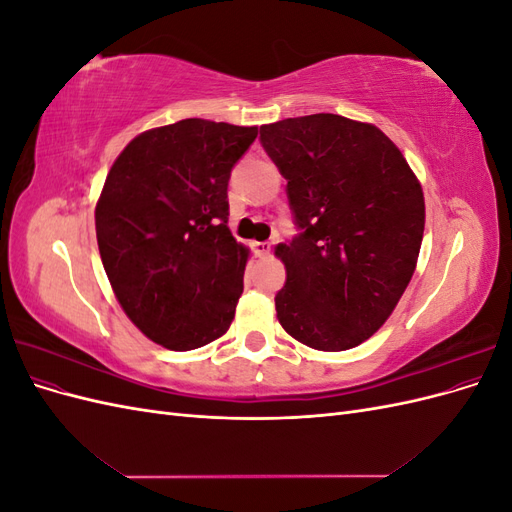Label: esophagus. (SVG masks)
<instances>
[{
	"instance_id": "34e87169",
	"label": "esophagus",
	"mask_w": 512,
	"mask_h": 512,
	"mask_svg": "<svg viewBox=\"0 0 512 512\" xmlns=\"http://www.w3.org/2000/svg\"><path fill=\"white\" fill-rule=\"evenodd\" d=\"M271 247H273L271 241H254L252 243V250L258 258H267L271 254Z\"/></svg>"
}]
</instances>
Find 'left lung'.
<instances>
[{"label":"left lung","instance_id":"8db88e82","mask_svg":"<svg viewBox=\"0 0 512 512\" xmlns=\"http://www.w3.org/2000/svg\"><path fill=\"white\" fill-rule=\"evenodd\" d=\"M260 143L288 181L299 230L275 247L286 265L277 320L309 348L359 346L412 280L425 230L421 183L389 136L342 115L269 123Z\"/></svg>","mask_w":512,"mask_h":512}]
</instances>
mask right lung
Returning a JSON list of instances; mask_svg holds the SVG:
<instances>
[{
    "label": "right lung",
    "instance_id": "obj_1",
    "mask_svg": "<svg viewBox=\"0 0 512 512\" xmlns=\"http://www.w3.org/2000/svg\"><path fill=\"white\" fill-rule=\"evenodd\" d=\"M258 128L181 119L138 134L96 205L102 265L123 312L151 342L194 350L222 337L250 252L228 228L230 170Z\"/></svg>",
    "mask_w": 512,
    "mask_h": 512
}]
</instances>
